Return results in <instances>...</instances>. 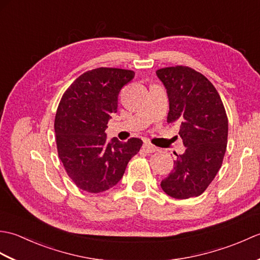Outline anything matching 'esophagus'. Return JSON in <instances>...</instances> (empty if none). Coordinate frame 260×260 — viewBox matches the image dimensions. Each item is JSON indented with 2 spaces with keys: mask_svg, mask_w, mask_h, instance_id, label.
<instances>
[{
  "mask_svg": "<svg viewBox=\"0 0 260 260\" xmlns=\"http://www.w3.org/2000/svg\"><path fill=\"white\" fill-rule=\"evenodd\" d=\"M143 150H144L147 153H154V152L158 151V148L155 147V146H153L152 144H150V143H145V144L143 145Z\"/></svg>",
  "mask_w": 260,
  "mask_h": 260,
  "instance_id": "34e87169",
  "label": "esophagus"
}]
</instances>
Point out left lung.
Instances as JSON below:
<instances>
[{
  "label": "left lung",
  "mask_w": 260,
  "mask_h": 260,
  "mask_svg": "<svg viewBox=\"0 0 260 260\" xmlns=\"http://www.w3.org/2000/svg\"><path fill=\"white\" fill-rule=\"evenodd\" d=\"M167 89L168 123L181 124L185 152L176 154L174 170L161 187L175 199L199 197L221 168L228 142V118L219 93L202 74L176 66L156 71Z\"/></svg>",
  "instance_id": "8db88e82"
}]
</instances>
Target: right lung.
<instances>
[{
  "label": "right lung",
  "mask_w": 260,
  "mask_h": 260,
  "mask_svg": "<svg viewBox=\"0 0 260 260\" xmlns=\"http://www.w3.org/2000/svg\"><path fill=\"white\" fill-rule=\"evenodd\" d=\"M132 70L97 68L79 76L59 103L54 133L58 155L79 189L99 193L123 178L127 164L140 152L142 140L107 141L105 131L117 113L118 93L134 78Z\"/></svg>",
  "instance_id": "1"
}]
</instances>
